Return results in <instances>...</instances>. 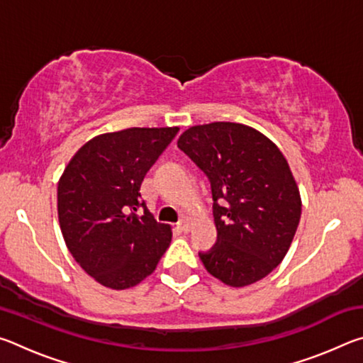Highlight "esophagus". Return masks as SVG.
Masks as SVG:
<instances>
[{
    "label": "esophagus",
    "instance_id": "34e87169",
    "mask_svg": "<svg viewBox=\"0 0 363 363\" xmlns=\"http://www.w3.org/2000/svg\"><path fill=\"white\" fill-rule=\"evenodd\" d=\"M177 227H179V229H181L182 232H189V230H190L189 219H181L179 223H177Z\"/></svg>",
    "mask_w": 363,
    "mask_h": 363
}]
</instances>
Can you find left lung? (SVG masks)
<instances>
[{"label":"left lung","mask_w":363,"mask_h":363,"mask_svg":"<svg viewBox=\"0 0 363 363\" xmlns=\"http://www.w3.org/2000/svg\"><path fill=\"white\" fill-rule=\"evenodd\" d=\"M177 147L208 176L218 242L199 253L223 284H255L279 266L301 218V195L286 158L255 128L230 121L189 128Z\"/></svg>","instance_id":"8db88e82"}]
</instances>
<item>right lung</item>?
Returning <instances> with one entry per match:
<instances>
[{
	"label": "right lung",
	"mask_w": 363,
	"mask_h": 363,
	"mask_svg": "<svg viewBox=\"0 0 363 363\" xmlns=\"http://www.w3.org/2000/svg\"><path fill=\"white\" fill-rule=\"evenodd\" d=\"M177 131L128 128L101 134L73 155L60 176L57 214L65 245L104 286H136L169 247L171 225L157 223L147 210L140 186Z\"/></svg>",
	"instance_id": "add662e5"
}]
</instances>
